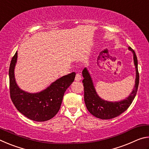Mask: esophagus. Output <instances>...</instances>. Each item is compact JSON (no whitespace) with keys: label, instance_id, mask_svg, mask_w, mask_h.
<instances>
[{"label":"esophagus","instance_id":"obj_1","mask_svg":"<svg viewBox=\"0 0 149 149\" xmlns=\"http://www.w3.org/2000/svg\"><path fill=\"white\" fill-rule=\"evenodd\" d=\"M81 79V76L80 74H77L76 75H75V81H80Z\"/></svg>","mask_w":149,"mask_h":149}]
</instances>
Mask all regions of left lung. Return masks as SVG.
I'll use <instances>...</instances> for the list:
<instances>
[{
	"label": "left lung",
	"instance_id": "obj_1",
	"mask_svg": "<svg viewBox=\"0 0 149 149\" xmlns=\"http://www.w3.org/2000/svg\"><path fill=\"white\" fill-rule=\"evenodd\" d=\"M128 49L133 52V61L135 66L136 77L135 84L132 92L128 97L125 99L118 102H110L107 100L102 99L97 95L96 90L93 85L92 78L91 77L87 69L85 68L82 72V75L84 77V100L85 105L89 112L94 116L102 120H109L117 117L122 114L123 112L130 107L133 99H135L137 94L139 82V74L138 72V62L137 56L135 52L130 47Z\"/></svg>",
	"mask_w": 149,
	"mask_h": 149
}]
</instances>
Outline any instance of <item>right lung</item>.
<instances>
[{
    "instance_id": "1",
    "label": "right lung",
    "mask_w": 149,
    "mask_h": 149,
    "mask_svg": "<svg viewBox=\"0 0 149 149\" xmlns=\"http://www.w3.org/2000/svg\"><path fill=\"white\" fill-rule=\"evenodd\" d=\"M17 52L12 57L9 68L10 93L17 110L29 119L36 122L50 120L58 112L64 93L74 81L75 73L64 75L42 91L29 93L17 86L14 77V68Z\"/></svg>"
}]
</instances>
